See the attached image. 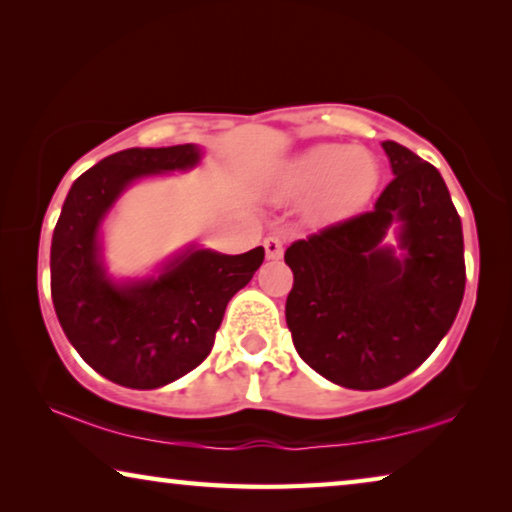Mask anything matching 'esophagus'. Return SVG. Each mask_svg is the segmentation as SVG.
<instances>
[{
    "label": "esophagus",
    "mask_w": 512,
    "mask_h": 512,
    "mask_svg": "<svg viewBox=\"0 0 512 512\" xmlns=\"http://www.w3.org/2000/svg\"><path fill=\"white\" fill-rule=\"evenodd\" d=\"M264 248H266V257L269 259H280L282 253H285V246H282L280 237H266Z\"/></svg>",
    "instance_id": "1"
}]
</instances>
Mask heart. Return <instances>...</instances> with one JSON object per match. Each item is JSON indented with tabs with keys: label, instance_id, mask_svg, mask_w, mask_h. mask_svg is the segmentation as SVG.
<instances>
[{
	"label": "heart",
	"instance_id": "heart-1",
	"mask_svg": "<svg viewBox=\"0 0 512 512\" xmlns=\"http://www.w3.org/2000/svg\"><path fill=\"white\" fill-rule=\"evenodd\" d=\"M378 180L373 159L344 145H316L291 161L280 180L285 196L319 193L321 207L351 209L371 196Z\"/></svg>",
	"mask_w": 512,
	"mask_h": 512
}]
</instances>
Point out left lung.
<instances>
[{
  "instance_id": "obj_1",
  "label": "left lung",
  "mask_w": 512,
  "mask_h": 512,
  "mask_svg": "<svg viewBox=\"0 0 512 512\" xmlns=\"http://www.w3.org/2000/svg\"><path fill=\"white\" fill-rule=\"evenodd\" d=\"M383 148L394 180L373 209L285 250L296 351L348 389H380L415 371L449 332L465 294L462 225L440 170L394 141ZM392 222L402 223L403 260L379 246Z\"/></svg>"
}]
</instances>
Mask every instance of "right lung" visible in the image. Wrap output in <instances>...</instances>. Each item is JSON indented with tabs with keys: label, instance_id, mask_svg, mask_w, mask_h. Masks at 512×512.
<instances>
[{
	"label": "right lung",
	"instance_id": "1",
	"mask_svg": "<svg viewBox=\"0 0 512 512\" xmlns=\"http://www.w3.org/2000/svg\"><path fill=\"white\" fill-rule=\"evenodd\" d=\"M196 145L129 148L88 168L72 184L52 237V300L70 344L91 367L132 389H154L196 369L214 346L225 307L264 262L191 250L154 280L118 287L97 259L102 216L136 177L191 168Z\"/></svg>",
	"mask_w": 512,
	"mask_h": 512
}]
</instances>
